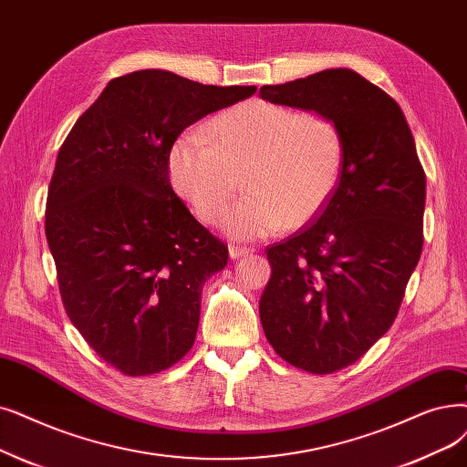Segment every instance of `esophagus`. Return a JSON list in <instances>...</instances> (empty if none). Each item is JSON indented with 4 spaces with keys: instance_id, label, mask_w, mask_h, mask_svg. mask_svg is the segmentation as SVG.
Masks as SVG:
<instances>
[{
    "instance_id": "esophagus-1",
    "label": "esophagus",
    "mask_w": 467,
    "mask_h": 467,
    "mask_svg": "<svg viewBox=\"0 0 467 467\" xmlns=\"http://www.w3.org/2000/svg\"><path fill=\"white\" fill-rule=\"evenodd\" d=\"M250 254H254V248H250V246H240V244H231L229 246L231 259H240V257H246Z\"/></svg>"
}]
</instances>
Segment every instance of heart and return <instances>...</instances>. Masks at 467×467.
<instances>
[{
  "instance_id": "1",
  "label": "heart",
  "mask_w": 467,
  "mask_h": 467,
  "mask_svg": "<svg viewBox=\"0 0 467 467\" xmlns=\"http://www.w3.org/2000/svg\"><path fill=\"white\" fill-rule=\"evenodd\" d=\"M346 161L336 119L252 99L181 133L168 156L171 185L194 215L217 225L244 181L248 194L229 212L233 238L301 227L328 204Z\"/></svg>"
}]
</instances>
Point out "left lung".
Returning <instances> with one entry per match:
<instances>
[{
  "label": "left lung",
  "instance_id": "obj_1",
  "mask_svg": "<svg viewBox=\"0 0 467 467\" xmlns=\"http://www.w3.org/2000/svg\"><path fill=\"white\" fill-rule=\"evenodd\" d=\"M271 103L336 119L339 185L311 225L267 248L259 318L275 353L311 374L357 362L391 328L423 246L425 171L395 100L349 68L263 86Z\"/></svg>",
  "mask_w": 467,
  "mask_h": 467
}]
</instances>
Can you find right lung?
Here are the masks:
<instances>
[{"mask_svg":"<svg viewBox=\"0 0 467 467\" xmlns=\"http://www.w3.org/2000/svg\"><path fill=\"white\" fill-rule=\"evenodd\" d=\"M166 70L110 79L58 150L46 236L70 322L109 367L149 376L194 343L204 282L229 248L173 189L168 156L200 118L255 93Z\"/></svg>","mask_w":467,"mask_h":467,"instance_id":"add662e5","label":"right lung"}]
</instances>
